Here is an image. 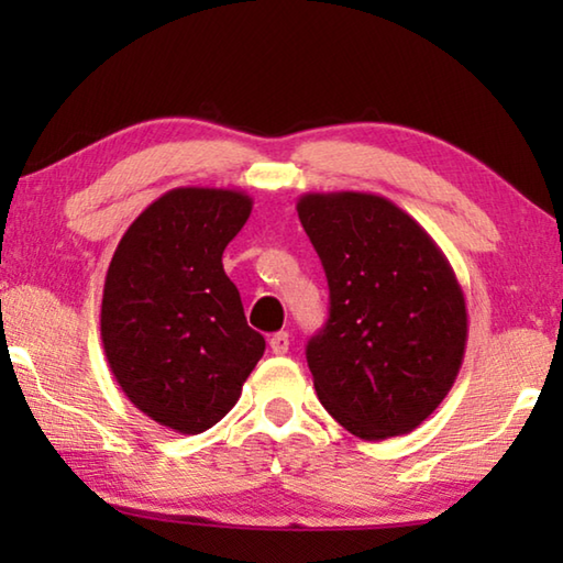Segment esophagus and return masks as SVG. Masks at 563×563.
Returning <instances> with one entry per match:
<instances>
[{
  "label": "esophagus",
  "instance_id": "1",
  "mask_svg": "<svg viewBox=\"0 0 563 563\" xmlns=\"http://www.w3.org/2000/svg\"><path fill=\"white\" fill-rule=\"evenodd\" d=\"M271 350L275 352V355H285V352L290 350V335H288V332H275V335L271 338Z\"/></svg>",
  "mask_w": 563,
  "mask_h": 563
}]
</instances>
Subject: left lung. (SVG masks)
<instances>
[{
    "label": "left lung",
    "instance_id": "1",
    "mask_svg": "<svg viewBox=\"0 0 563 563\" xmlns=\"http://www.w3.org/2000/svg\"><path fill=\"white\" fill-rule=\"evenodd\" d=\"M298 216L330 288V318L305 350L318 399L360 440L417 430L464 360L466 302L450 261L383 196L305 194Z\"/></svg>",
    "mask_w": 563,
    "mask_h": 563
}]
</instances>
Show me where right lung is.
Wrapping results in <instances>:
<instances>
[{"mask_svg":"<svg viewBox=\"0 0 563 563\" xmlns=\"http://www.w3.org/2000/svg\"><path fill=\"white\" fill-rule=\"evenodd\" d=\"M251 211L243 190L174 188L129 225L109 265L101 342L111 373L133 407L180 434L221 422L265 352L223 271Z\"/></svg>","mask_w":563,"mask_h":563,"instance_id":"add662e5","label":"right lung"}]
</instances>
